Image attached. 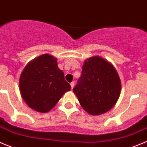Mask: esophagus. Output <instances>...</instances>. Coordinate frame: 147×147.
<instances>
[{
    "instance_id": "34e87169",
    "label": "esophagus",
    "mask_w": 147,
    "mask_h": 147,
    "mask_svg": "<svg viewBox=\"0 0 147 147\" xmlns=\"http://www.w3.org/2000/svg\"><path fill=\"white\" fill-rule=\"evenodd\" d=\"M71 88H74V82L73 81V82H71Z\"/></svg>"
}]
</instances>
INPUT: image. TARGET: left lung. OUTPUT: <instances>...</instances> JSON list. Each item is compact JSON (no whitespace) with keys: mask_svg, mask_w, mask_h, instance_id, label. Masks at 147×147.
Instances as JSON below:
<instances>
[{"mask_svg":"<svg viewBox=\"0 0 147 147\" xmlns=\"http://www.w3.org/2000/svg\"><path fill=\"white\" fill-rule=\"evenodd\" d=\"M73 91L88 114L100 115L117 104L121 94V80L110 62L95 56L84 61L81 78Z\"/></svg>","mask_w":147,"mask_h":147,"instance_id":"1","label":"left lung"}]
</instances>
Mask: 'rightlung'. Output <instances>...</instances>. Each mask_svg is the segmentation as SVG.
<instances>
[{"label": "right lung", "mask_w": 147, "mask_h": 147, "mask_svg": "<svg viewBox=\"0 0 147 147\" xmlns=\"http://www.w3.org/2000/svg\"><path fill=\"white\" fill-rule=\"evenodd\" d=\"M71 89L64 74L58 67L57 59L48 53L30 61L20 76L21 97L30 108L38 112L50 111Z\"/></svg>", "instance_id": "obj_1"}]
</instances>
